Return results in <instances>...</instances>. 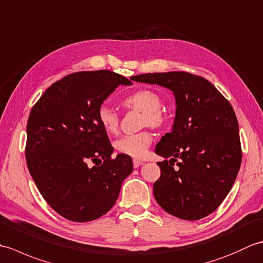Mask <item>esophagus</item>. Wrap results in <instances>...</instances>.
Masks as SVG:
<instances>
[{"label": "esophagus", "mask_w": 263, "mask_h": 263, "mask_svg": "<svg viewBox=\"0 0 263 263\" xmlns=\"http://www.w3.org/2000/svg\"><path fill=\"white\" fill-rule=\"evenodd\" d=\"M142 164H143L142 160H140V159H133V167H135V168H138V167L140 166V165H142Z\"/></svg>", "instance_id": "34e87169"}]
</instances>
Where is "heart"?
Returning a JSON list of instances; mask_svg holds the SVG:
<instances>
[{"label": "heart", "mask_w": 263, "mask_h": 263, "mask_svg": "<svg viewBox=\"0 0 263 263\" xmlns=\"http://www.w3.org/2000/svg\"><path fill=\"white\" fill-rule=\"evenodd\" d=\"M126 107L143 111V124L154 127L161 126L166 122V115L161 107V98L152 89H139L123 99ZM99 124L107 133H115L120 125V117L114 108L102 104L97 110ZM153 142V135L149 131H142L135 135L121 137L115 141V148L122 155L133 158H142Z\"/></svg>", "instance_id": "obj_1"}]
</instances>
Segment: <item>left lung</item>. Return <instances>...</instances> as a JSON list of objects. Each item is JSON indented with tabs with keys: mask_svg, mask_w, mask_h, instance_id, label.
<instances>
[{
	"mask_svg": "<svg viewBox=\"0 0 263 263\" xmlns=\"http://www.w3.org/2000/svg\"><path fill=\"white\" fill-rule=\"evenodd\" d=\"M131 79L168 88L176 99L172 132L155 149L170 158L157 163L161 174L154 184L156 201L181 219L198 220L210 215L230 193L242 163L232 105L211 82L189 72L147 73Z\"/></svg>",
	"mask_w": 263,
	"mask_h": 263,
	"instance_id": "obj_1",
	"label": "left lung"
}]
</instances>
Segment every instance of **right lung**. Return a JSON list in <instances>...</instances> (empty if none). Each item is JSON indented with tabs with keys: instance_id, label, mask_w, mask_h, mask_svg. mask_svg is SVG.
<instances>
[{
	"instance_id": "obj_1",
	"label": "right lung",
	"mask_w": 263,
	"mask_h": 263,
	"mask_svg": "<svg viewBox=\"0 0 263 263\" xmlns=\"http://www.w3.org/2000/svg\"><path fill=\"white\" fill-rule=\"evenodd\" d=\"M120 85L132 82L108 70L76 72L54 82L31 108L28 170L49 206L71 221L108 212L133 171L130 156L111 158L114 148L97 119L98 107Z\"/></svg>"
}]
</instances>
